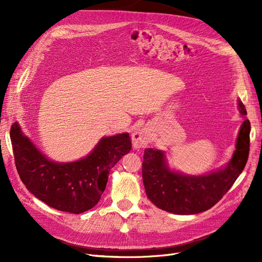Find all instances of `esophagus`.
<instances>
[{
	"label": "esophagus",
	"mask_w": 262,
	"mask_h": 262,
	"mask_svg": "<svg viewBox=\"0 0 262 262\" xmlns=\"http://www.w3.org/2000/svg\"><path fill=\"white\" fill-rule=\"evenodd\" d=\"M133 146L134 148H143L148 146L151 141V134L146 128H139L133 134Z\"/></svg>",
	"instance_id": "obj_1"
}]
</instances>
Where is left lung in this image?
Here are the masks:
<instances>
[{
    "instance_id": "obj_1",
    "label": "left lung",
    "mask_w": 262,
    "mask_h": 262,
    "mask_svg": "<svg viewBox=\"0 0 262 262\" xmlns=\"http://www.w3.org/2000/svg\"><path fill=\"white\" fill-rule=\"evenodd\" d=\"M241 113L246 115L238 101ZM250 123L245 120L239 129L236 150L228 165L204 176H185L171 171L160 150H144L142 180L148 199L157 207L177 215H193L211 208L222 199L243 171L249 154Z\"/></svg>"
}]
</instances>
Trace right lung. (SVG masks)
<instances>
[{"instance_id": "add662e5", "label": "right lung", "mask_w": 262, "mask_h": 262, "mask_svg": "<svg viewBox=\"0 0 262 262\" xmlns=\"http://www.w3.org/2000/svg\"><path fill=\"white\" fill-rule=\"evenodd\" d=\"M15 165L26 188L45 204L60 211L81 214L93 208L103 193L110 169L132 150L127 133L105 137L89 157L58 164L48 161L21 133L11 127Z\"/></svg>"}]
</instances>
